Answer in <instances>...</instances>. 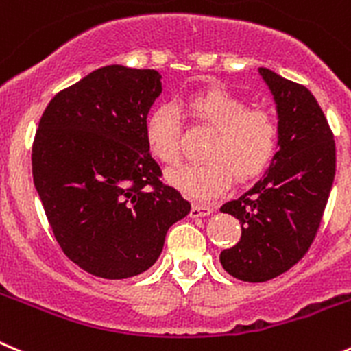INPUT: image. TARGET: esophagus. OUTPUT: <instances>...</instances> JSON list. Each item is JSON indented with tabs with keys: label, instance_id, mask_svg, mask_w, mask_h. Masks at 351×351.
Returning <instances> with one entry per match:
<instances>
[{
	"label": "esophagus",
	"instance_id": "esophagus-1",
	"mask_svg": "<svg viewBox=\"0 0 351 351\" xmlns=\"http://www.w3.org/2000/svg\"><path fill=\"white\" fill-rule=\"evenodd\" d=\"M212 212H213L212 206L202 205V203H195V205L191 206V213H189V215H191L193 219H196V217L210 215V213H212Z\"/></svg>",
	"mask_w": 351,
	"mask_h": 351
}]
</instances>
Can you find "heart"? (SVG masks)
I'll return each mask as SVG.
<instances>
[{
	"label": "heart",
	"instance_id": "b5f03b06",
	"mask_svg": "<svg viewBox=\"0 0 351 351\" xmlns=\"http://www.w3.org/2000/svg\"><path fill=\"white\" fill-rule=\"evenodd\" d=\"M199 123L212 129L205 149L208 160L182 167L167 176V181L195 199H210L236 182L260 178L279 146L278 122L265 110L250 108L248 103L220 88L193 93L186 101ZM146 143L158 162L178 165L181 162V123L170 106H158L146 120Z\"/></svg>",
	"mask_w": 351,
	"mask_h": 351
}]
</instances>
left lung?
Listing matches in <instances>:
<instances>
[{"label": "left lung", "instance_id": "1", "mask_svg": "<svg viewBox=\"0 0 351 351\" xmlns=\"http://www.w3.org/2000/svg\"><path fill=\"white\" fill-rule=\"evenodd\" d=\"M258 72L276 101L279 152L260 181L220 206L241 223V239L220 253V263L246 282L278 278L303 258L336 172L335 138L312 93L269 69Z\"/></svg>", "mask_w": 351, "mask_h": 351}]
</instances>
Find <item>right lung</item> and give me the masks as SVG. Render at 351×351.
Returning <instances> with one entry per match:
<instances>
[{
    "label": "right lung",
    "mask_w": 351,
    "mask_h": 351,
    "mask_svg": "<svg viewBox=\"0 0 351 351\" xmlns=\"http://www.w3.org/2000/svg\"><path fill=\"white\" fill-rule=\"evenodd\" d=\"M156 70L108 65L60 91L39 120L32 178L60 248L82 270L128 279L158 260L169 228L191 210L162 184L146 117Z\"/></svg>",
    "instance_id": "obj_1"
}]
</instances>
